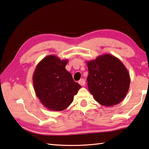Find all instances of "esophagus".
<instances>
[{
  "label": "esophagus",
  "mask_w": 149,
  "mask_h": 149,
  "mask_svg": "<svg viewBox=\"0 0 149 149\" xmlns=\"http://www.w3.org/2000/svg\"><path fill=\"white\" fill-rule=\"evenodd\" d=\"M79 84L80 85H81V86H84L85 85V80L84 79H80L79 81Z\"/></svg>",
  "instance_id": "1"
}]
</instances>
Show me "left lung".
Returning <instances> with one entry per match:
<instances>
[{
    "label": "left lung",
    "instance_id": "obj_1",
    "mask_svg": "<svg viewBox=\"0 0 149 149\" xmlns=\"http://www.w3.org/2000/svg\"><path fill=\"white\" fill-rule=\"evenodd\" d=\"M88 69V91L95 100L105 106H113L123 100L129 90L130 77L120 59L104 54L86 61Z\"/></svg>",
    "mask_w": 149,
    "mask_h": 149
}]
</instances>
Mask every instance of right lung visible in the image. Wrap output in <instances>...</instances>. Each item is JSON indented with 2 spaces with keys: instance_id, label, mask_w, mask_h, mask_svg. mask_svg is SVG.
Returning a JSON list of instances; mask_svg holds the SVG:
<instances>
[{
  "instance_id": "obj_1",
  "label": "right lung",
  "mask_w": 149,
  "mask_h": 149,
  "mask_svg": "<svg viewBox=\"0 0 149 149\" xmlns=\"http://www.w3.org/2000/svg\"><path fill=\"white\" fill-rule=\"evenodd\" d=\"M67 59L50 55L37 64L32 80L35 93L42 104L51 111L66 109L81 88L65 66Z\"/></svg>"
}]
</instances>
